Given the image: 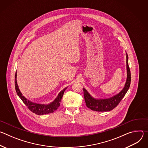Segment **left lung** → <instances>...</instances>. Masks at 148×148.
<instances>
[{
	"label": "left lung",
	"instance_id": "1",
	"mask_svg": "<svg viewBox=\"0 0 148 148\" xmlns=\"http://www.w3.org/2000/svg\"><path fill=\"white\" fill-rule=\"evenodd\" d=\"M126 69H127V79L123 89L117 95L108 98L96 99L92 98L87 91L83 88L84 97L87 107L95 111H110L115 108L121 101L122 98L127 92L131 84V76L128 65V56L126 54Z\"/></svg>",
	"mask_w": 148,
	"mask_h": 148
}]
</instances>
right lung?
<instances>
[{"label":"right lung","instance_id":"add662e5","mask_svg":"<svg viewBox=\"0 0 148 148\" xmlns=\"http://www.w3.org/2000/svg\"><path fill=\"white\" fill-rule=\"evenodd\" d=\"M16 76H17V73L16 72L15 78H14V85H15L16 91L18 96L22 100L23 103L26 105L27 107L29 109L30 111H31L32 112H33V113L37 115H44V114L53 113L59 107L61 98L67 88L62 90L59 93V94L58 95L57 97L55 99V100L53 102L50 103V104L44 105V104L36 103L27 100L24 96L22 95L17 86V83L16 81Z\"/></svg>","mask_w":148,"mask_h":148}]
</instances>
